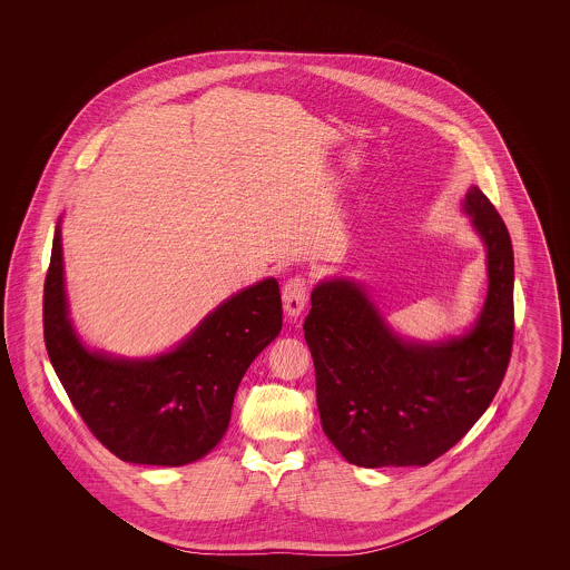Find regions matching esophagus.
I'll use <instances>...</instances> for the list:
<instances>
[{
	"label": "esophagus",
	"instance_id": "1",
	"mask_svg": "<svg viewBox=\"0 0 570 570\" xmlns=\"http://www.w3.org/2000/svg\"><path fill=\"white\" fill-rule=\"evenodd\" d=\"M307 295H309V286L305 282V277H291L284 284V293H282V301H284V312L288 318L297 321L301 312L307 305Z\"/></svg>",
	"mask_w": 570,
	"mask_h": 570
}]
</instances>
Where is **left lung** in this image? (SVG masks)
Returning a JSON list of instances; mask_svg holds the SVG:
<instances>
[{
    "instance_id": "1",
    "label": "left lung",
    "mask_w": 570,
    "mask_h": 570,
    "mask_svg": "<svg viewBox=\"0 0 570 570\" xmlns=\"http://www.w3.org/2000/svg\"><path fill=\"white\" fill-rule=\"evenodd\" d=\"M461 207L485 245L489 279L483 309L461 335H397L353 277H328L312 291L303 331L318 412L348 463L428 465L470 432L502 384L513 348V245L476 186Z\"/></svg>"
}]
</instances>
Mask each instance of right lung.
I'll return each instance as SVG.
<instances>
[{
    "label": "right lung",
    "instance_id": "right-lung-1",
    "mask_svg": "<svg viewBox=\"0 0 570 570\" xmlns=\"http://www.w3.org/2000/svg\"><path fill=\"white\" fill-rule=\"evenodd\" d=\"M45 344L70 402L112 455L186 465L224 438L237 386L282 328L275 277L222 301L168 353L128 358L91 351L70 318L61 217L45 279Z\"/></svg>",
    "mask_w": 570,
    "mask_h": 570
}]
</instances>
